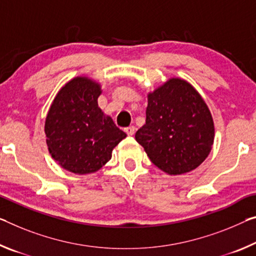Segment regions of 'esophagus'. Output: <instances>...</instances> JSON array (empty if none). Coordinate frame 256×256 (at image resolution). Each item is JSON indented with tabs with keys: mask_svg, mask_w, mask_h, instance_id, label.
Masks as SVG:
<instances>
[{
	"mask_svg": "<svg viewBox=\"0 0 256 256\" xmlns=\"http://www.w3.org/2000/svg\"><path fill=\"white\" fill-rule=\"evenodd\" d=\"M125 132H126L128 136H133L136 133V128L133 126V125H131V126L125 128Z\"/></svg>",
	"mask_w": 256,
	"mask_h": 256,
	"instance_id": "esophagus-1",
	"label": "esophagus"
}]
</instances>
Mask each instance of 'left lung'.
Returning <instances> with one entry per match:
<instances>
[{
    "instance_id": "obj_1",
    "label": "left lung",
    "mask_w": 256,
    "mask_h": 256,
    "mask_svg": "<svg viewBox=\"0 0 256 256\" xmlns=\"http://www.w3.org/2000/svg\"><path fill=\"white\" fill-rule=\"evenodd\" d=\"M136 140L162 171L171 176L190 172L212 149V115L192 85L172 78L148 94L146 124Z\"/></svg>"
}]
</instances>
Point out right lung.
I'll return each instance as SVG.
<instances>
[{"mask_svg":"<svg viewBox=\"0 0 256 256\" xmlns=\"http://www.w3.org/2000/svg\"><path fill=\"white\" fill-rule=\"evenodd\" d=\"M100 85L76 77L58 92L46 120V144L56 162L76 174L98 171L126 136L98 107Z\"/></svg>","mask_w":256,"mask_h":256,"instance_id":"obj_1","label":"right lung"}]
</instances>
